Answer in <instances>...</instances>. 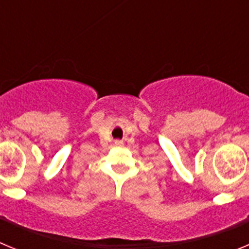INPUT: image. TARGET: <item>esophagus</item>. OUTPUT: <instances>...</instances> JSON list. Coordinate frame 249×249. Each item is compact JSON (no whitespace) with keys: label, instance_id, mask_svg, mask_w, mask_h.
Instances as JSON below:
<instances>
[{"label":"esophagus","instance_id":"1","mask_svg":"<svg viewBox=\"0 0 249 249\" xmlns=\"http://www.w3.org/2000/svg\"><path fill=\"white\" fill-rule=\"evenodd\" d=\"M116 144H117V146H121V144H122V141H116Z\"/></svg>","mask_w":249,"mask_h":249}]
</instances>
